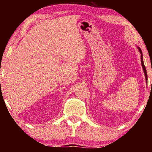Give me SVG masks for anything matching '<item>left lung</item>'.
Masks as SVG:
<instances>
[{
  "label": "left lung",
  "instance_id": "left-lung-1",
  "mask_svg": "<svg viewBox=\"0 0 152 152\" xmlns=\"http://www.w3.org/2000/svg\"><path fill=\"white\" fill-rule=\"evenodd\" d=\"M138 48L139 52H140V59H141V64H142V69H143V71H144V73H145V80H146V82L147 83V70H146V68H145V64H144V62H143V58H142V50H141V49L140 48L137 46Z\"/></svg>",
  "mask_w": 152,
  "mask_h": 152
}]
</instances>
